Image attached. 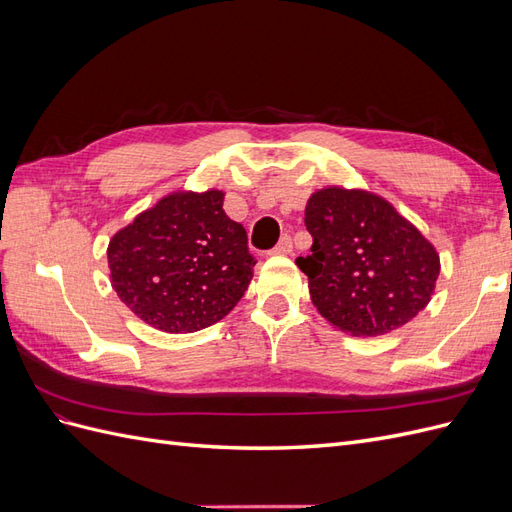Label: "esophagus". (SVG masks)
Returning a JSON list of instances; mask_svg holds the SVG:
<instances>
[{"mask_svg": "<svg viewBox=\"0 0 512 512\" xmlns=\"http://www.w3.org/2000/svg\"><path fill=\"white\" fill-rule=\"evenodd\" d=\"M290 252H292V239L288 235H284L280 239V243H277L271 250V254H290Z\"/></svg>", "mask_w": 512, "mask_h": 512, "instance_id": "obj_1", "label": "esophagus"}]
</instances>
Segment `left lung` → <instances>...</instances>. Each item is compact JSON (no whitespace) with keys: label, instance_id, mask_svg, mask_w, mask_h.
<instances>
[{"label":"left lung","instance_id":"8db88e82","mask_svg":"<svg viewBox=\"0 0 512 512\" xmlns=\"http://www.w3.org/2000/svg\"><path fill=\"white\" fill-rule=\"evenodd\" d=\"M312 254L299 256L322 318L356 337L391 333L429 303L440 256L384 198L344 188L314 192L305 207Z\"/></svg>","mask_w":512,"mask_h":512}]
</instances>
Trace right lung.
<instances>
[{
    "instance_id": "1",
    "label": "right lung",
    "mask_w": 512,
    "mask_h": 512,
    "mask_svg": "<svg viewBox=\"0 0 512 512\" xmlns=\"http://www.w3.org/2000/svg\"><path fill=\"white\" fill-rule=\"evenodd\" d=\"M224 192H175L108 243L117 297L149 327L194 333L222 320L250 286L256 258Z\"/></svg>"
}]
</instances>
